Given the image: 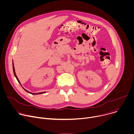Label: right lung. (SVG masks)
Segmentation results:
<instances>
[{
	"mask_svg": "<svg viewBox=\"0 0 134 134\" xmlns=\"http://www.w3.org/2000/svg\"><path fill=\"white\" fill-rule=\"evenodd\" d=\"M13 72H14V75H15V77H16V79H17V81L18 82V83L20 84V85H21V86L23 87V86H22V85H21V83H20V81H19V80H18V77H17V76H16V73H15V68H14V63H13ZM23 89L26 91V92H28L29 93H30V94H33V95H35V94H43V93H45L46 92H39V93H31V92H29V91H28L27 90H25L24 88H23Z\"/></svg>",
	"mask_w": 134,
	"mask_h": 134,
	"instance_id": "add662e5",
	"label": "right lung"
}]
</instances>
